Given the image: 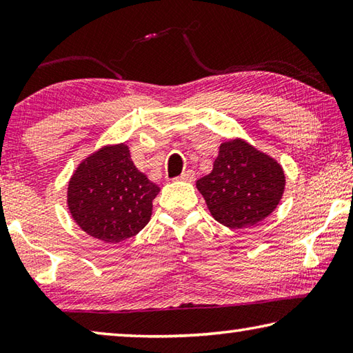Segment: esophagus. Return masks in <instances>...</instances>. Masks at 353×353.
<instances>
[{"label":"esophagus","mask_w":353,"mask_h":353,"mask_svg":"<svg viewBox=\"0 0 353 353\" xmlns=\"http://www.w3.org/2000/svg\"><path fill=\"white\" fill-rule=\"evenodd\" d=\"M177 181H182V182H193V181H194V171H193V170L183 171L182 174L177 177Z\"/></svg>","instance_id":"34e87169"}]
</instances>
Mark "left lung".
<instances>
[{"label": "left lung", "instance_id": "left-lung-1", "mask_svg": "<svg viewBox=\"0 0 353 353\" xmlns=\"http://www.w3.org/2000/svg\"><path fill=\"white\" fill-rule=\"evenodd\" d=\"M285 171L276 159L243 139L219 145L210 174L196 182L212 216L229 229L259 224L285 193Z\"/></svg>", "mask_w": 353, "mask_h": 353}]
</instances>
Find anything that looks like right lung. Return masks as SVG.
Returning <instances> with one entry per match:
<instances>
[{"instance_id": "1", "label": "right lung", "mask_w": 353, "mask_h": 353, "mask_svg": "<svg viewBox=\"0 0 353 353\" xmlns=\"http://www.w3.org/2000/svg\"><path fill=\"white\" fill-rule=\"evenodd\" d=\"M159 191L134 165L126 143L104 145L73 171L67 207L87 235L115 244L137 235L149 223Z\"/></svg>"}]
</instances>
